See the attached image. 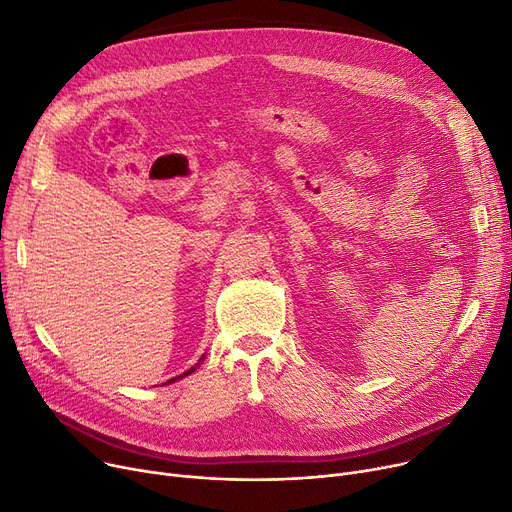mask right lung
<instances>
[{"mask_svg": "<svg viewBox=\"0 0 512 512\" xmlns=\"http://www.w3.org/2000/svg\"><path fill=\"white\" fill-rule=\"evenodd\" d=\"M193 371H196V369H189V371H187V373H183V375H179V377H185V375H189V373H193ZM179 377H175V379H170V381H168V383H173V381H177V379H179Z\"/></svg>", "mask_w": 512, "mask_h": 512, "instance_id": "obj_1", "label": "right lung"}]
</instances>
